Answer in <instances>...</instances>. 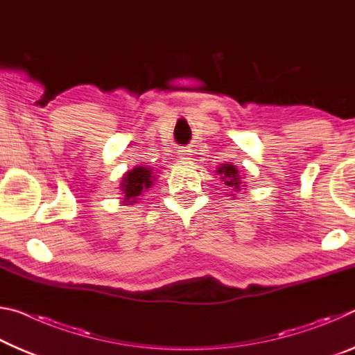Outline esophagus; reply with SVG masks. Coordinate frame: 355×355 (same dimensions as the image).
Wrapping results in <instances>:
<instances>
[{
	"label": "esophagus",
	"mask_w": 355,
	"mask_h": 355,
	"mask_svg": "<svg viewBox=\"0 0 355 355\" xmlns=\"http://www.w3.org/2000/svg\"><path fill=\"white\" fill-rule=\"evenodd\" d=\"M178 155H180V158H182V159H191L189 158V155H191L189 150H180Z\"/></svg>",
	"instance_id": "1"
}]
</instances>
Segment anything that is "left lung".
I'll use <instances>...</instances> for the list:
<instances>
[{
    "instance_id": "1",
    "label": "left lung",
    "mask_w": 355,
    "mask_h": 355,
    "mask_svg": "<svg viewBox=\"0 0 355 355\" xmlns=\"http://www.w3.org/2000/svg\"><path fill=\"white\" fill-rule=\"evenodd\" d=\"M218 173L222 177V182H224V184L228 186V188H233L235 191H241L243 177L239 175V172H238L235 166H233V164H222L218 169Z\"/></svg>"
}]
</instances>
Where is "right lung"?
<instances>
[{"label": "right lung", "instance_id": "obj_1", "mask_svg": "<svg viewBox=\"0 0 355 355\" xmlns=\"http://www.w3.org/2000/svg\"><path fill=\"white\" fill-rule=\"evenodd\" d=\"M155 177L152 175V171L148 167L137 166L133 171L127 172L120 183V189H122V202L125 205H135L139 200L137 197L142 194V191L148 189L153 184Z\"/></svg>", "mask_w": 355, "mask_h": 355}]
</instances>
